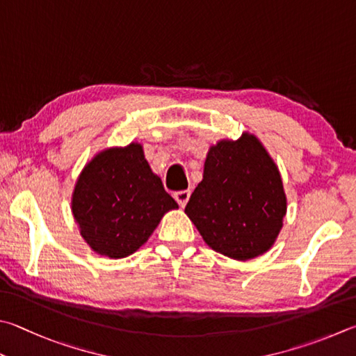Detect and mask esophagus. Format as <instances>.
I'll list each match as a JSON object with an SVG mask.
<instances>
[{
	"label": "esophagus",
	"mask_w": 356,
	"mask_h": 356,
	"mask_svg": "<svg viewBox=\"0 0 356 356\" xmlns=\"http://www.w3.org/2000/svg\"><path fill=\"white\" fill-rule=\"evenodd\" d=\"M190 195H191V191H190V190L176 191V193H174V199L177 200V204H179L180 207H185V205H186V202H188Z\"/></svg>",
	"instance_id": "obj_1"
}]
</instances>
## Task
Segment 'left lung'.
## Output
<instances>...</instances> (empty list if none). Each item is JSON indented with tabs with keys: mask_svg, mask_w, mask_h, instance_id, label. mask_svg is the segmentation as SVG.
Segmentation results:
<instances>
[{
	"mask_svg": "<svg viewBox=\"0 0 356 356\" xmlns=\"http://www.w3.org/2000/svg\"><path fill=\"white\" fill-rule=\"evenodd\" d=\"M185 213L204 241L225 257L250 260L273 245L286 197L279 170L254 135L211 147Z\"/></svg>",
	"mask_w": 356,
	"mask_h": 356,
	"instance_id": "obj_1",
	"label": "left lung"
}]
</instances>
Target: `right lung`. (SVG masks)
Wrapping results in <instances>:
<instances>
[{"label": "right lung", "instance_id": "right-lung-1", "mask_svg": "<svg viewBox=\"0 0 356 356\" xmlns=\"http://www.w3.org/2000/svg\"><path fill=\"white\" fill-rule=\"evenodd\" d=\"M172 209L177 202L135 143L96 156L83 168L73 195V215L83 240L111 258L134 254Z\"/></svg>", "mask_w": 356, "mask_h": 356}]
</instances>
